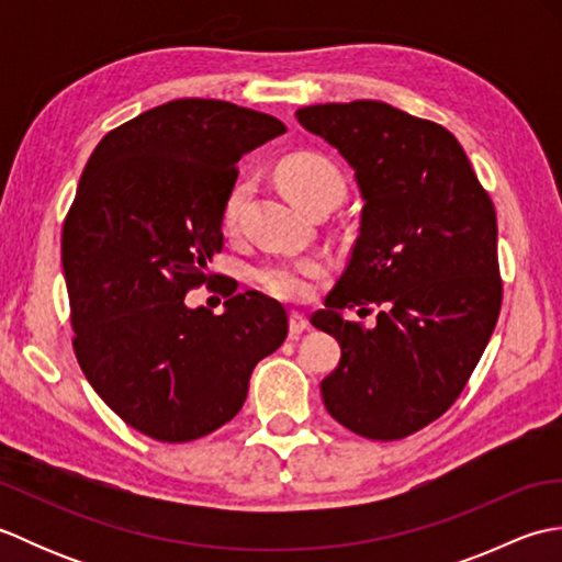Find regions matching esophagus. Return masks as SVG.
<instances>
[{
    "mask_svg": "<svg viewBox=\"0 0 562 562\" xmlns=\"http://www.w3.org/2000/svg\"><path fill=\"white\" fill-rule=\"evenodd\" d=\"M306 328H308L306 316L292 312V314H290V333H292V336H302V333H304Z\"/></svg>",
    "mask_w": 562,
    "mask_h": 562,
    "instance_id": "34e87169",
    "label": "esophagus"
}]
</instances>
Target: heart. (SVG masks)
<instances>
[{
  "label": "heart",
  "instance_id": "b5f03b06",
  "mask_svg": "<svg viewBox=\"0 0 562 562\" xmlns=\"http://www.w3.org/2000/svg\"><path fill=\"white\" fill-rule=\"evenodd\" d=\"M280 183L296 205L312 207L321 200L342 198L345 181L340 171L328 159L318 154H294L280 164ZM248 193V183L238 181L222 207V224L234 226L238 212ZM326 274V262L321 258H300V260H278L268 262L256 270V282L268 294L284 302H302L314 292V282Z\"/></svg>",
  "mask_w": 562,
  "mask_h": 562
}]
</instances>
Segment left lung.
Instances as JSON below:
<instances>
[{
	"instance_id": "1",
	"label": "left lung",
	"mask_w": 562,
	"mask_h": 562,
	"mask_svg": "<svg viewBox=\"0 0 562 562\" xmlns=\"http://www.w3.org/2000/svg\"><path fill=\"white\" fill-rule=\"evenodd\" d=\"M352 166L360 236L312 324L340 342L326 411L367 439H403L459 398L491 340L503 282L491 195L449 130L384 101L296 111ZM378 308L374 329L342 307Z\"/></svg>"
}]
</instances>
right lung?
Instances as JSON below:
<instances>
[{"label":"right lung","instance_id":"right-lung-1","mask_svg":"<svg viewBox=\"0 0 562 562\" xmlns=\"http://www.w3.org/2000/svg\"><path fill=\"white\" fill-rule=\"evenodd\" d=\"M284 133L229 101L178 99L115 127L89 157L63 226L75 352L142 435L193 441L229 423L254 367L288 338L282 304L260 292L229 290L220 316L186 304L212 284L238 159Z\"/></svg>","mask_w":562,"mask_h":562}]
</instances>
